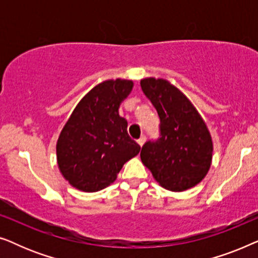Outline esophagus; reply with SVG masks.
Segmentation results:
<instances>
[{
    "label": "esophagus",
    "instance_id": "34e87169",
    "mask_svg": "<svg viewBox=\"0 0 258 258\" xmlns=\"http://www.w3.org/2000/svg\"><path fill=\"white\" fill-rule=\"evenodd\" d=\"M144 142H146V136H141V139L137 141V143H139L140 147H143Z\"/></svg>",
    "mask_w": 258,
    "mask_h": 258
}]
</instances>
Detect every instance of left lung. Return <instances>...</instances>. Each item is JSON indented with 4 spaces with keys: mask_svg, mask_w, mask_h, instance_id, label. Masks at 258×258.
Listing matches in <instances>:
<instances>
[{
    "mask_svg": "<svg viewBox=\"0 0 258 258\" xmlns=\"http://www.w3.org/2000/svg\"><path fill=\"white\" fill-rule=\"evenodd\" d=\"M140 83L161 119L160 140L144 144L141 161L162 188L174 192L192 188L206 177L213 162V139L206 122L168 80L146 77Z\"/></svg>",
    "mask_w": 258,
    "mask_h": 258,
    "instance_id": "1",
    "label": "left lung"
}]
</instances>
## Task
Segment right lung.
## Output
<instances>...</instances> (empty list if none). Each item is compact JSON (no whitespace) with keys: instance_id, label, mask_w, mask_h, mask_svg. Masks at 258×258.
Segmentation results:
<instances>
[{"instance_id":"right-lung-1","label":"right lung","mask_w":258,"mask_h":258,"mask_svg":"<svg viewBox=\"0 0 258 258\" xmlns=\"http://www.w3.org/2000/svg\"><path fill=\"white\" fill-rule=\"evenodd\" d=\"M132 80H107L84 95L59 133L56 160L74 188L96 192L117 178L125 162L141 148L130 139L119 105L132 93Z\"/></svg>"}]
</instances>
